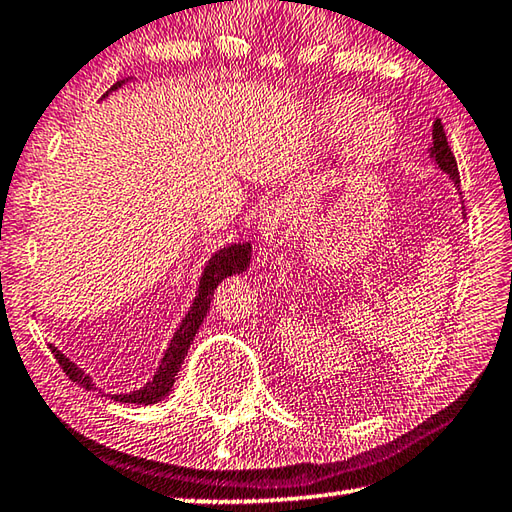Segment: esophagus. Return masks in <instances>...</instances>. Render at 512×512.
Masks as SVG:
<instances>
[{
    "label": "esophagus",
    "instance_id": "1",
    "mask_svg": "<svg viewBox=\"0 0 512 512\" xmlns=\"http://www.w3.org/2000/svg\"><path fill=\"white\" fill-rule=\"evenodd\" d=\"M289 209L283 205V202H272L260 216V238H263V245L272 247L276 245V240L281 238L285 223H287Z\"/></svg>",
    "mask_w": 512,
    "mask_h": 512
}]
</instances>
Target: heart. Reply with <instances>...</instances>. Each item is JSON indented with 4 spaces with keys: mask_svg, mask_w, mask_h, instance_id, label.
<instances>
[{
    "mask_svg": "<svg viewBox=\"0 0 512 512\" xmlns=\"http://www.w3.org/2000/svg\"><path fill=\"white\" fill-rule=\"evenodd\" d=\"M347 135V165L354 171H370L392 156L399 127L388 111H370L368 100L359 95H336L318 111V138L334 147Z\"/></svg>",
    "mask_w": 512,
    "mask_h": 512,
    "instance_id": "heart-1",
    "label": "heart"
}]
</instances>
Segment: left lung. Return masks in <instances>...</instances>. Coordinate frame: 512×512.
<instances>
[{
	"label": "left lung",
	"instance_id": "left-lung-1",
	"mask_svg": "<svg viewBox=\"0 0 512 512\" xmlns=\"http://www.w3.org/2000/svg\"><path fill=\"white\" fill-rule=\"evenodd\" d=\"M430 158L435 160L437 169H441L446 176L452 180V185L459 189V169H457V160L452 156V151L448 147L446 140V131H443V124L437 118L435 124H432V147H430Z\"/></svg>",
	"mask_w": 512,
	"mask_h": 512
}]
</instances>
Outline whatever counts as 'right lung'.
<instances>
[{"mask_svg": "<svg viewBox=\"0 0 512 512\" xmlns=\"http://www.w3.org/2000/svg\"><path fill=\"white\" fill-rule=\"evenodd\" d=\"M122 84H124V80L115 82L109 89V93L120 89ZM249 260H252V245L249 243H234L229 247H223L209 258V263L205 265V272H202V276H200V285H198L194 303H191L187 316L182 318L180 327L176 330V334H173L167 352L160 361L158 372L153 374V379L140 390H133L129 394H109L113 401L136 403V406H151V403H158L167 397L173 388V381H176V376L180 372V365L185 363L189 345L196 339L198 327L202 325V321H205V316L209 312L214 289L223 283L227 276L243 274L249 267ZM48 347H51V352L57 359V363H60V368L66 372V376H69L71 381L80 383L86 390H93V379L89 374H86L82 368H77L71 359H66V356L57 350L55 345H48Z\"/></svg>", "mask_w": 512, "mask_h": 512, "instance_id": "add662e5", "label": "right lung"}]
</instances>
